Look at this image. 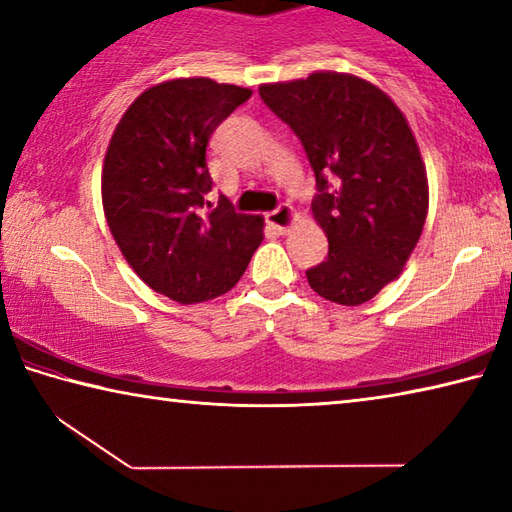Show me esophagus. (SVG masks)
Listing matches in <instances>:
<instances>
[{"mask_svg": "<svg viewBox=\"0 0 512 512\" xmlns=\"http://www.w3.org/2000/svg\"><path fill=\"white\" fill-rule=\"evenodd\" d=\"M293 221H296V212H293V207L287 203L277 205L273 212L266 214V223L280 232V235H284V232L291 228Z\"/></svg>", "mask_w": 512, "mask_h": 512, "instance_id": "esophagus-1", "label": "esophagus"}]
</instances>
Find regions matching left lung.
Listing matches in <instances>:
<instances>
[{"instance_id": "obj_1", "label": "left lung", "mask_w": 512, "mask_h": 512, "mask_svg": "<svg viewBox=\"0 0 512 512\" xmlns=\"http://www.w3.org/2000/svg\"><path fill=\"white\" fill-rule=\"evenodd\" d=\"M259 97L298 135L316 176L311 212L329 253L307 268L309 287L336 305H363L402 273L427 219L411 128L386 92L352 74L268 83Z\"/></svg>"}]
</instances>
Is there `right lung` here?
<instances>
[{"label": "right lung", "mask_w": 512, "mask_h": 512, "mask_svg": "<svg viewBox=\"0 0 512 512\" xmlns=\"http://www.w3.org/2000/svg\"><path fill=\"white\" fill-rule=\"evenodd\" d=\"M250 94L212 79L153 85L108 144L101 196L112 237L133 271L180 305L228 293L264 239L262 216L237 212L225 196L207 201V142Z\"/></svg>", "instance_id": "add662e5"}]
</instances>
